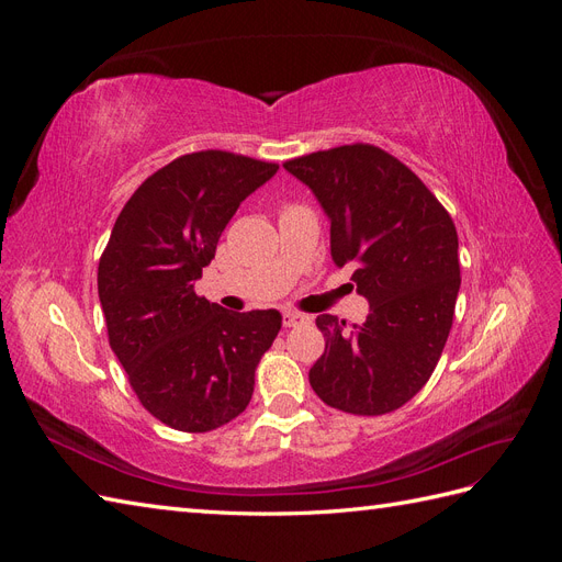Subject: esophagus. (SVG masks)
<instances>
[{"instance_id": "esophagus-1", "label": "esophagus", "mask_w": 562, "mask_h": 562, "mask_svg": "<svg viewBox=\"0 0 562 562\" xmlns=\"http://www.w3.org/2000/svg\"><path fill=\"white\" fill-rule=\"evenodd\" d=\"M310 316H304L300 312H283V326L285 328H297V326H307Z\"/></svg>"}]
</instances>
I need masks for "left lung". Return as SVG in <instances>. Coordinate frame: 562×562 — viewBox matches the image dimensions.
I'll list each match as a JSON object with an SVG mask.
<instances>
[{"label":"left lung","instance_id":"obj_1","mask_svg":"<svg viewBox=\"0 0 562 562\" xmlns=\"http://www.w3.org/2000/svg\"><path fill=\"white\" fill-rule=\"evenodd\" d=\"M283 166L321 201L333 262L353 265L351 281L370 302L361 326L316 318L326 351L310 384L342 413H394L429 382L452 328L462 283L452 217L411 168L375 145H339Z\"/></svg>","mask_w":562,"mask_h":562}]
</instances>
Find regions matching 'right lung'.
Masks as SVG:
<instances>
[{
	"mask_svg": "<svg viewBox=\"0 0 562 562\" xmlns=\"http://www.w3.org/2000/svg\"><path fill=\"white\" fill-rule=\"evenodd\" d=\"M279 164L225 149L182 155L119 213L98 262L110 347L135 396L166 427L203 434L239 417L281 314L227 312L194 293L239 203Z\"/></svg>",
	"mask_w": 562,
	"mask_h": 562,
	"instance_id": "add662e5",
	"label": "right lung"
}]
</instances>
